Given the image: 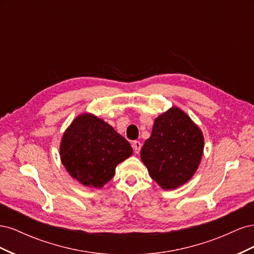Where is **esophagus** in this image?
<instances>
[{"label": "esophagus", "instance_id": "obj_1", "mask_svg": "<svg viewBox=\"0 0 254 254\" xmlns=\"http://www.w3.org/2000/svg\"><path fill=\"white\" fill-rule=\"evenodd\" d=\"M132 147H133V150L135 153H139L141 150V147H142V144L140 141H134L132 143Z\"/></svg>", "mask_w": 254, "mask_h": 254}]
</instances>
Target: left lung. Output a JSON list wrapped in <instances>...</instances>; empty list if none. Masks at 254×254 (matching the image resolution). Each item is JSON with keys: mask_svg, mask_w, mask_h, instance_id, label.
Returning <instances> with one entry per match:
<instances>
[{"mask_svg": "<svg viewBox=\"0 0 254 254\" xmlns=\"http://www.w3.org/2000/svg\"><path fill=\"white\" fill-rule=\"evenodd\" d=\"M203 144L200 129L183 111L172 108L156 119L151 135L141 149V159L160 187L173 190L193 177Z\"/></svg>", "mask_w": 254, "mask_h": 254, "instance_id": "obj_1", "label": "left lung"}]
</instances>
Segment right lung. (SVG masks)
I'll return each instance as SVG.
<instances>
[{
	"instance_id": "obj_1",
	"label": "right lung",
	"mask_w": 254,
	"mask_h": 254,
	"mask_svg": "<svg viewBox=\"0 0 254 254\" xmlns=\"http://www.w3.org/2000/svg\"><path fill=\"white\" fill-rule=\"evenodd\" d=\"M60 155L73 178L99 189L112 179L117 165L132 155V148L103 120L81 114L64 134Z\"/></svg>"
}]
</instances>
